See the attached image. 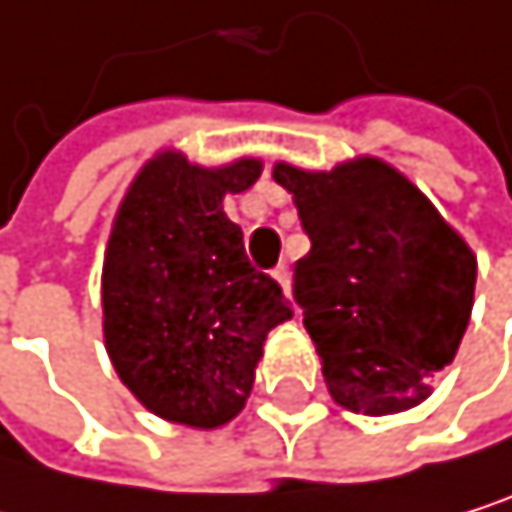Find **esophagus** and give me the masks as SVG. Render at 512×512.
Instances as JSON below:
<instances>
[{"label":"esophagus","instance_id":"esophagus-1","mask_svg":"<svg viewBox=\"0 0 512 512\" xmlns=\"http://www.w3.org/2000/svg\"><path fill=\"white\" fill-rule=\"evenodd\" d=\"M271 277L277 280V287L284 290V296H290V268L287 265H277V268H271Z\"/></svg>","mask_w":512,"mask_h":512}]
</instances>
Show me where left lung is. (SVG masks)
I'll return each mask as SVG.
<instances>
[{
	"mask_svg": "<svg viewBox=\"0 0 512 512\" xmlns=\"http://www.w3.org/2000/svg\"><path fill=\"white\" fill-rule=\"evenodd\" d=\"M274 180L293 195L311 241L293 271V299L332 400L363 415L418 406L470 320V247L385 161L329 173L277 164Z\"/></svg>",
	"mask_w": 512,
	"mask_h": 512,
	"instance_id": "obj_1",
	"label": "left lung"
}]
</instances>
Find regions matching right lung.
I'll return each mask as SVG.
<instances>
[{"label": "right lung", "instance_id": "obj_1", "mask_svg": "<svg viewBox=\"0 0 512 512\" xmlns=\"http://www.w3.org/2000/svg\"><path fill=\"white\" fill-rule=\"evenodd\" d=\"M262 164L219 170L164 152L124 195L103 262V332L118 378L155 415L219 427L250 391L268 329L293 317L256 271L225 192H247Z\"/></svg>", "mask_w": 512, "mask_h": 512}]
</instances>
